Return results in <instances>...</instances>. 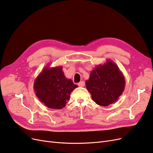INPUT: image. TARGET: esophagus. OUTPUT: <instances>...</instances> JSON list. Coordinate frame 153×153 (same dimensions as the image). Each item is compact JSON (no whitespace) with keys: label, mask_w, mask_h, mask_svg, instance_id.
Wrapping results in <instances>:
<instances>
[{"label":"esophagus","mask_w":153,"mask_h":153,"mask_svg":"<svg viewBox=\"0 0 153 153\" xmlns=\"http://www.w3.org/2000/svg\"><path fill=\"white\" fill-rule=\"evenodd\" d=\"M78 85L80 87H84V86H85V82L84 81H81L80 82L78 83Z\"/></svg>","instance_id":"esophagus-1"}]
</instances>
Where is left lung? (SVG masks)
<instances>
[{
  "instance_id": "8db88e82",
  "label": "left lung",
  "mask_w": 153,
  "mask_h": 153,
  "mask_svg": "<svg viewBox=\"0 0 153 153\" xmlns=\"http://www.w3.org/2000/svg\"><path fill=\"white\" fill-rule=\"evenodd\" d=\"M125 83L123 74L116 64L107 59L91 72L85 85L92 100L98 105L106 106L114 103L123 94Z\"/></svg>"
}]
</instances>
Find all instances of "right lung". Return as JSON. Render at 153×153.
I'll return each instance as SVG.
<instances>
[{
  "label": "right lung",
  "mask_w": 153,
  "mask_h": 153,
  "mask_svg": "<svg viewBox=\"0 0 153 153\" xmlns=\"http://www.w3.org/2000/svg\"><path fill=\"white\" fill-rule=\"evenodd\" d=\"M77 87L65 76L61 66L45 67L34 83L36 96L46 106L52 109L64 107L71 92Z\"/></svg>",
  "instance_id": "obj_1"
}]
</instances>
